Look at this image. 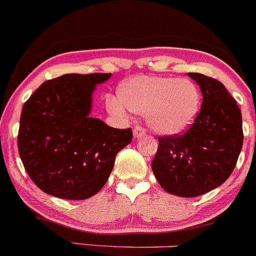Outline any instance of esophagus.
I'll return each instance as SVG.
<instances>
[{"label":"esophagus","mask_w":256,"mask_h":256,"mask_svg":"<svg viewBox=\"0 0 256 256\" xmlns=\"http://www.w3.org/2000/svg\"><path fill=\"white\" fill-rule=\"evenodd\" d=\"M145 134H146V130L142 128V126H136V128H134V138H142Z\"/></svg>","instance_id":"esophagus-1"}]
</instances>
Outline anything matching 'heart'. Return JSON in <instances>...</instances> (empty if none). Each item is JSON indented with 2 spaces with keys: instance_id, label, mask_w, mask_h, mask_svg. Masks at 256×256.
I'll return each instance as SVG.
<instances>
[{
  "instance_id": "obj_1",
  "label": "heart",
  "mask_w": 256,
  "mask_h": 256,
  "mask_svg": "<svg viewBox=\"0 0 256 256\" xmlns=\"http://www.w3.org/2000/svg\"><path fill=\"white\" fill-rule=\"evenodd\" d=\"M116 98H106L108 110L122 116L125 108L145 114L146 122L155 132L176 135L190 128L200 110L202 95L190 78L138 76L121 84Z\"/></svg>"
}]
</instances>
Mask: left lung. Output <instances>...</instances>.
<instances>
[{"instance_id": "left-lung-1", "label": "left lung", "mask_w": 256, "mask_h": 256, "mask_svg": "<svg viewBox=\"0 0 256 256\" xmlns=\"http://www.w3.org/2000/svg\"><path fill=\"white\" fill-rule=\"evenodd\" d=\"M202 94L194 124L182 134L161 136L151 162L156 180L170 194L194 198L228 180L242 148V111L220 81L188 72Z\"/></svg>"}]
</instances>
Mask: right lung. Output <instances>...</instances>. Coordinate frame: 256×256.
Instances as JSON below:
<instances>
[{"label": "right lung", "mask_w": 256, "mask_h": 256, "mask_svg": "<svg viewBox=\"0 0 256 256\" xmlns=\"http://www.w3.org/2000/svg\"><path fill=\"white\" fill-rule=\"evenodd\" d=\"M111 74H66L47 80L22 108L20 158L46 194L85 200L98 194L116 154L131 142V128H114L90 118L92 92Z\"/></svg>", "instance_id": "right-lung-1"}]
</instances>
